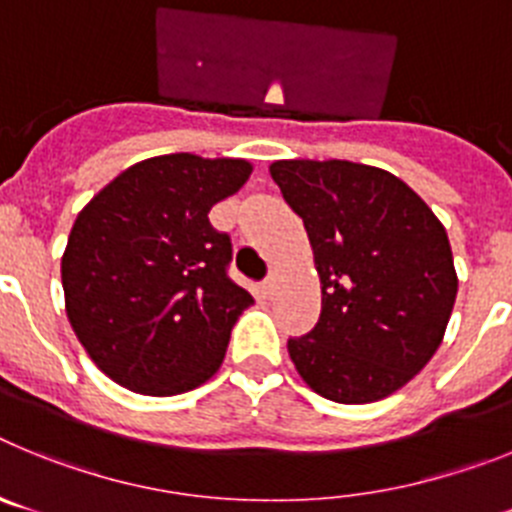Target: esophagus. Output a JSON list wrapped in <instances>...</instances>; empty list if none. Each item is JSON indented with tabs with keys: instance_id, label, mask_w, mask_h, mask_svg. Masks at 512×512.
Masks as SVG:
<instances>
[{
	"instance_id": "1",
	"label": "esophagus",
	"mask_w": 512,
	"mask_h": 512,
	"mask_svg": "<svg viewBox=\"0 0 512 512\" xmlns=\"http://www.w3.org/2000/svg\"><path fill=\"white\" fill-rule=\"evenodd\" d=\"M277 284H279V274H277V271H269V277H266L264 284H261V289H264V295H271V292L277 289Z\"/></svg>"
}]
</instances>
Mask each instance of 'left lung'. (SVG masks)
I'll use <instances>...</instances> for the list:
<instances>
[{"mask_svg":"<svg viewBox=\"0 0 512 512\" xmlns=\"http://www.w3.org/2000/svg\"><path fill=\"white\" fill-rule=\"evenodd\" d=\"M302 217L323 289L320 320L289 359L325 400L364 405L400 390L441 346L459 279L449 235L390 171L354 161H274Z\"/></svg>","mask_w":512,"mask_h":512,"instance_id":"1","label":"left lung"}]
</instances>
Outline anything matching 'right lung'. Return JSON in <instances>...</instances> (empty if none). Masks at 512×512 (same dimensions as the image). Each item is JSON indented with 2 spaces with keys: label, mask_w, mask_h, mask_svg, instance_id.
I'll list each match as a JSON object with an SVG mask.
<instances>
[{
  "label": "right lung",
  "mask_w": 512,
  "mask_h": 512,
  "mask_svg": "<svg viewBox=\"0 0 512 512\" xmlns=\"http://www.w3.org/2000/svg\"><path fill=\"white\" fill-rule=\"evenodd\" d=\"M251 176L243 158H146L94 194L61 259L66 315L120 387L169 397L220 369L253 302L228 277L230 235L207 212Z\"/></svg>",
  "instance_id": "obj_1"
}]
</instances>
